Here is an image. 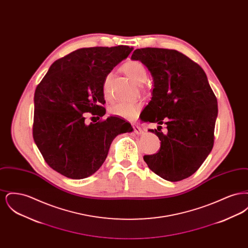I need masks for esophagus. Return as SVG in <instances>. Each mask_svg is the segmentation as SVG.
Instances as JSON below:
<instances>
[{"label":"esophagus","mask_w":248,"mask_h":248,"mask_svg":"<svg viewBox=\"0 0 248 248\" xmlns=\"http://www.w3.org/2000/svg\"><path fill=\"white\" fill-rule=\"evenodd\" d=\"M132 126H133L134 132H135L137 135H142V134L144 133L143 130H142L138 124H132Z\"/></svg>","instance_id":"esophagus-1"}]
</instances>
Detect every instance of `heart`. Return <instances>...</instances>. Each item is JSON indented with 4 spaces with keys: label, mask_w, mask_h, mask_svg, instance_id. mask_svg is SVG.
I'll list each match as a JSON object with an SVG mask.
<instances>
[{
    "label": "heart",
    "mask_w": 248,
    "mask_h": 248,
    "mask_svg": "<svg viewBox=\"0 0 248 248\" xmlns=\"http://www.w3.org/2000/svg\"><path fill=\"white\" fill-rule=\"evenodd\" d=\"M123 70L129 76L135 83L142 84L145 83L148 77V72L146 67L140 61L138 60H130L123 65ZM111 74H107L104 82H103V94L107 99L109 98V82H110ZM141 104L140 102H120L109 108V113L112 115H116L121 118L132 120L135 118L139 111L140 110Z\"/></svg>",
    "instance_id": "1"
}]
</instances>
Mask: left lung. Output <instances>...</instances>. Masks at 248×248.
<instances>
[{
    "label": "left lung",
    "instance_id": "left-lung-1",
    "mask_svg": "<svg viewBox=\"0 0 248 248\" xmlns=\"http://www.w3.org/2000/svg\"><path fill=\"white\" fill-rule=\"evenodd\" d=\"M132 60L141 61L154 78L153 97L142 111L143 122L165 123L168 133L150 129L161 140L157 154L144 155L149 168L165 180L190 177L214 145L217 101L205 72L177 50L136 49Z\"/></svg>",
    "mask_w": 248,
    "mask_h": 248
}]
</instances>
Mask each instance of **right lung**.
<instances>
[{
  "mask_svg": "<svg viewBox=\"0 0 248 248\" xmlns=\"http://www.w3.org/2000/svg\"><path fill=\"white\" fill-rule=\"evenodd\" d=\"M133 48H81L56 60L36 87L33 140L47 165L72 179L93 175L106 160L112 140L132 132L118 117L85 124V112L106 113L103 82ZM94 118V117H93Z\"/></svg>",
  "mask_w": 248,
  "mask_h": 248,
  "instance_id": "add662e5",
  "label": "right lung"
}]
</instances>
